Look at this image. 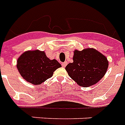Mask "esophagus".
<instances>
[{"instance_id":"1","label":"esophagus","mask_w":125,"mask_h":125,"mask_svg":"<svg viewBox=\"0 0 125 125\" xmlns=\"http://www.w3.org/2000/svg\"><path fill=\"white\" fill-rule=\"evenodd\" d=\"M67 62H62V67H65L66 66H67Z\"/></svg>"}]
</instances>
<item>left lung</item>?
Returning <instances> with one entry per match:
<instances>
[{
	"instance_id": "left-lung-1",
	"label": "left lung",
	"mask_w": 125,
	"mask_h": 125,
	"mask_svg": "<svg viewBox=\"0 0 125 125\" xmlns=\"http://www.w3.org/2000/svg\"><path fill=\"white\" fill-rule=\"evenodd\" d=\"M73 59V62L67 64L65 69L71 78L85 87L100 81L108 67L107 58L93 48L75 50Z\"/></svg>"
}]
</instances>
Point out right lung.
Listing matches in <instances>:
<instances>
[{"mask_svg": "<svg viewBox=\"0 0 125 125\" xmlns=\"http://www.w3.org/2000/svg\"><path fill=\"white\" fill-rule=\"evenodd\" d=\"M17 67L24 79L33 85H40L50 78L61 64L55 59L50 60L44 52H25L17 60Z\"/></svg>", "mask_w": 125, "mask_h": 125, "instance_id": "1", "label": "right lung"}]
</instances>
